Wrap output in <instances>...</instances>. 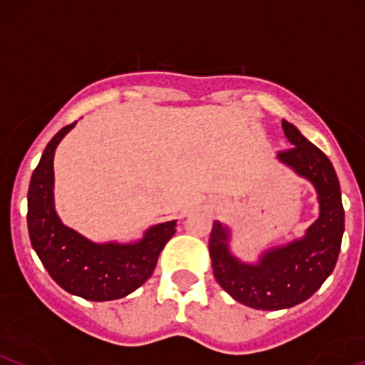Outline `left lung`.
I'll list each match as a JSON object with an SVG mask.
<instances>
[{
  "label": "left lung",
  "instance_id": "8db88e82",
  "mask_svg": "<svg viewBox=\"0 0 365 365\" xmlns=\"http://www.w3.org/2000/svg\"><path fill=\"white\" fill-rule=\"evenodd\" d=\"M290 147L278 152L282 163L317 187L320 217L302 240L264 253L259 264H243L229 253L227 229L213 222L210 257L218 285L253 309L292 308L317 292L332 273L341 250L344 210L339 180L331 160L290 122L282 120Z\"/></svg>",
  "mask_w": 365,
  "mask_h": 365
}]
</instances>
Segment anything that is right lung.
I'll return each mask as SVG.
<instances>
[{"label": "right lung", "instance_id": "obj_1", "mask_svg": "<svg viewBox=\"0 0 365 365\" xmlns=\"http://www.w3.org/2000/svg\"><path fill=\"white\" fill-rule=\"evenodd\" d=\"M76 122L61 129L45 147L28 192V231L34 252L53 282L87 301H113L143 285L159 253L175 234L176 220L153 225L131 245H96L63 225L53 210V152Z\"/></svg>", "mask_w": 365, "mask_h": 365}]
</instances>
